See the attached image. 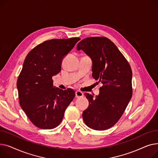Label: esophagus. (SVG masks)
<instances>
[{"label": "esophagus", "instance_id": "1", "mask_svg": "<svg viewBox=\"0 0 158 158\" xmlns=\"http://www.w3.org/2000/svg\"><path fill=\"white\" fill-rule=\"evenodd\" d=\"M84 96V94L82 93V92H81V91H76V97L77 98H79V97H82Z\"/></svg>", "mask_w": 158, "mask_h": 158}]
</instances>
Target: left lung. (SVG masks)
<instances>
[{"label": "left lung", "instance_id": "obj_1", "mask_svg": "<svg viewBox=\"0 0 158 158\" xmlns=\"http://www.w3.org/2000/svg\"><path fill=\"white\" fill-rule=\"evenodd\" d=\"M77 50L91 58L92 77L103 84L95 97L85 94L89 105L82 113L83 120L92 129H107L119 120L131 98V66L117 46L106 37L83 39Z\"/></svg>", "mask_w": 158, "mask_h": 158}]
</instances>
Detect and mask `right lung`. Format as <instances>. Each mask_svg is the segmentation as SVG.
I'll use <instances>...</instances> for the list:
<instances>
[{"label": "right lung", "mask_w": 158, "mask_h": 158, "mask_svg": "<svg viewBox=\"0 0 158 158\" xmlns=\"http://www.w3.org/2000/svg\"><path fill=\"white\" fill-rule=\"evenodd\" d=\"M79 40L45 41L31 51L24 60L16 83L19 102L31 122L40 129H51L59 125L76 95L72 89L54 86L52 77L61 71L63 58Z\"/></svg>", "instance_id": "right-lung-1"}]
</instances>
